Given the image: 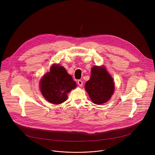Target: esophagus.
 Listing matches in <instances>:
<instances>
[{"label":"esophagus","mask_w":155,"mask_h":155,"mask_svg":"<svg viewBox=\"0 0 155 155\" xmlns=\"http://www.w3.org/2000/svg\"><path fill=\"white\" fill-rule=\"evenodd\" d=\"M78 85H79V87H82V85H83V82H82V81H81V80H79L78 81Z\"/></svg>","instance_id":"obj_1"}]
</instances>
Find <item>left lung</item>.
<instances>
[{
  "label": "left lung",
  "mask_w": 155,
  "mask_h": 155,
  "mask_svg": "<svg viewBox=\"0 0 155 155\" xmlns=\"http://www.w3.org/2000/svg\"><path fill=\"white\" fill-rule=\"evenodd\" d=\"M85 88L94 103L102 104L110 100L114 90V84L104 67L94 66Z\"/></svg>",
  "instance_id": "1"
}]
</instances>
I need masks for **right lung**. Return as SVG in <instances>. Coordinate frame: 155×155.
Returning <instances> with one entry per match:
<instances>
[{
  "instance_id": "obj_1",
  "label": "right lung",
  "mask_w": 155,
  "mask_h": 155,
  "mask_svg": "<svg viewBox=\"0 0 155 155\" xmlns=\"http://www.w3.org/2000/svg\"><path fill=\"white\" fill-rule=\"evenodd\" d=\"M76 87L71 76L65 68L53 64L40 82V89L45 98L51 103L59 104L67 98V94Z\"/></svg>"
}]
</instances>
